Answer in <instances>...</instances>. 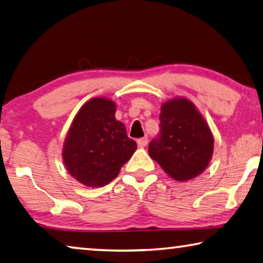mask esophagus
Segmentation results:
<instances>
[{
  "mask_svg": "<svg viewBox=\"0 0 263 263\" xmlns=\"http://www.w3.org/2000/svg\"><path fill=\"white\" fill-rule=\"evenodd\" d=\"M147 138L146 137H144V138H139L138 140H137V144H138L139 147H145L147 145Z\"/></svg>",
  "mask_w": 263,
  "mask_h": 263,
  "instance_id": "esophagus-1",
  "label": "esophagus"
}]
</instances>
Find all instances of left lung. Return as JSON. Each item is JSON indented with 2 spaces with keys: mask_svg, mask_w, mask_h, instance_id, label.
Instances as JSON below:
<instances>
[{
  "mask_svg": "<svg viewBox=\"0 0 263 263\" xmlns=\"http://www.w3.org/2000/svg\"><path fill=\"white\" fill-rule=\"evenodd\" d=\"M159 133L148 154L178 181L193 179L207 167L213 153V136L193 104L185 98L161 106Z\"/></svg>",
  "mask_w": 263,
  "mask_h": 263,
  "instance_id": "left-lung-1",
  "label": "left lung"
}]
</instances>
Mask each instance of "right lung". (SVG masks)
Returning a JSON list of instances; mask_svg holds the SVG:
<instances>
[{
  "instance_id": "1",
  "label": "right lung",
  "mask_w": 263,
  "mask_h": 263,
  "mask_svg": "<svg viewBox=\"0 0 263 263\" xmlns=\"http://www.w3.org/2000/svg\"><path fill=\"white\" fill-rule=\"evenodd\" d=\"M115 103L93 98L79 110L66 136V170L85 186L102 187L118 176L137 148L124 124L115 118Z\"/></svg>"
}]
</instances>
